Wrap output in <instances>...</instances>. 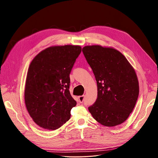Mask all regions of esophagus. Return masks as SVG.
<instances>
[{
    "label": "esophagus",
    "mask_w": 158,
    "mask_h": 158,
    "mask_svg": "<svg viewBox=\"0 0 158 158\" xmlns=\"http://www.w3.org/2000/svg\"><path fill=\"white\" fill-rule=\"evenodd\" d=\"M78 98H79V102H81V103H82V102H83V101H85V95H81V96H79Z\"/></svg>",
    "instance_id": "obj_1"
}]
</instances>
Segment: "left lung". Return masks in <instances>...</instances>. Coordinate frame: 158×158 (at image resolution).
<instances>
[{"instance_id": "obj_1", "label": "left lung", "mask_w": 158, "mask_h": 158, "mask_svg": "<svg viewBox=\"0 0 158 158\" xmlns=\"http://www.w3.org/2000/svg\"><path fill=\"white\" fill-rule=\"evenodd\" d=\"M82 51L98 85V98L89 112L104 126L121 124L132 112L139 95L135 70L121 52L112 48L86 46Z\"/></svg>"}]
</instances>
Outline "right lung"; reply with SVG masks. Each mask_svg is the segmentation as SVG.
<instances>
[{"instance_id": "1", "label": "right lung", "mask_w": 158, "mask_h": 158, "mask_svg": "<svg viewBox=\"0 0 158 158\" xmlns=\"http://www.w3.org/2000/svg\"><path fill=\"white\" fill-rule=\"evenodd\" d=\"M81 52L79 46L48 48L33 59L27 73L24 99L36 124L56 130L70 118L77 104L70 93V74Z\"/></svg>"}]
</instances>
